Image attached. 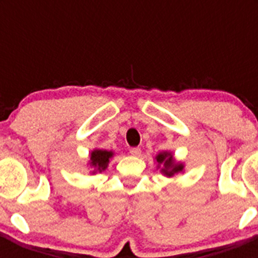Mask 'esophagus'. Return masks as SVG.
Returning <instances> with one entry per match:
<instances>
[{
    "instance_id": "esophagus-1",
    "label": "esophagus",
    "mask_w": 258,
    "mask_h": 258,
    "mask_svg": "<svg viewBox=\"0 0 258 258\" xmlns=\"http://www.w3.org/2000/svg\"><path fill=\"white\" fill-rule=\"evenodd\" d=\"M129 152H131L132 155H134V156H140L142 151H141L140 147H132V149L129 150Z\"/></svg>"
}]
</instances>
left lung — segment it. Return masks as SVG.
Returning a JSON list of instances; mask_svg holds the SVG:
<instances>
[{
  "mask_svg": "<svg viewBox=\"0 0 258 258\" xmlns=\"http://www.w3.org/2000/svg\"><path fill=\"white\" fill-rule=\"evenodd\" d=\"M156 161L159 164H163L164 166L161 168V172H163L164 174L168 175V177H172L174 173H178L183 169V165H182V164H174L172 155L168 154V152L157 155Z\"/></svg>",
  "mask_w": 258,
  "mask_h": 258,
  "instance_id": "left-lung-1",
  "label": "left lung"
}]
</instances>
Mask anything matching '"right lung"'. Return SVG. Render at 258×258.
Masks as SVG:
<instances>
[{
  "label": "right lung",
  "instance_id": "1",
  "mask_svg": "<svg viewBox=\"0 0 258 258\" xmlns=\"http://www.w3.org/2000/svg\"><path fill=\"white\" fill-rule=\"evenodd\" d=\"M112 155V152L106 151V150H94L92 152V157H90V165L94 166L95 169H98L99 172H102L107 168L109 157Z\"/></svg>",
  "mask_w": 258,
  "mask_h": 258
}]
</instances>
